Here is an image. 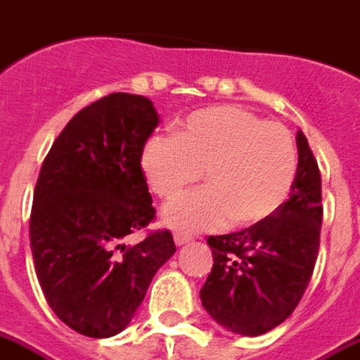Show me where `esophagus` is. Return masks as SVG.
<instances>
[{
  "label": "esophagus",
  "mask_w": 360,
  "mask_h": 360,
  "mask_svg": "<svg viewBox=\"0 0 360 360\" xmlns=\"http://www.w3.org/2000/svg\"><path fill=\"white\" fill-rule=\"evenodd\" d=\"M174 240H175V244H177V246H183V244H186V242L192 240V236L186 235V233H175Z\"/></svg>",
  "instance_id": "obj_1"
}]
</instances>
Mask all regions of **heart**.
<instances>
[{
  "label": "heart",
  "mask_w": 360,
  "mask_h": 360,
  "mask_svg": "<svg viewBox=\"0 0 360 360\" xmlns=\"http://www.w3.org/2000/svg\"><path fill=\"white\" fill-rule=\"evenodd\" d=\"M140 166L160 200L175 198L203 170L207 185L165 209L172 229L194 233L218 229L229 218L250 226L274 214L294 185L297 157L281 124L221 105L192 112L177 134L150 136Z\"/></svg>",
  "instance_id": "heart-1"
}]
</instances>
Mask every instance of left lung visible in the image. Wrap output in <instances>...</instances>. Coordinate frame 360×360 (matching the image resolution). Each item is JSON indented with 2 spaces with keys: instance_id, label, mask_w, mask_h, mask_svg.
<instances>
[{
  "instance_id": "left-lung-1",
  "label": "left lung",
  "mask_w": 360,
  "mask_h": 360,
  "mask_svg": "<svg viewBox=\"0 0 360 360\" xmlns=\"http://www.w3.org/2000/svg\"><path fill=\"white\" fill-rule=\"evenodd\" d=\"M297 170L290 198L264 220L209 236L212 270L201 305L227 331L259 337L290 316L316 264L322 229V177L307 136L297 131Z\"/></svg>"
}]
</instances>
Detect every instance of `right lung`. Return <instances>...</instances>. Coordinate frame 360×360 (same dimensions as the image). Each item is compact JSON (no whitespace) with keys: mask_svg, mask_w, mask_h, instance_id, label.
<instances>
[{"mask_svg":"<svg viewBox=\"0 0 360 360\" xmlns=\"http://www.w3.org/2000/svg\"><path fill=\"white\" fill-rule=\"evenodd\" d=\"M157 125L150 99L114 92L70 120L40 168L29 221L34 270L51 311L84 337L124 331L175 253L168 229L127 242L155 218L140 157Z\"/></svg>","mask_w":360,"mask_h":360,"instance_id":"right-lung-1","label":"right lung"}]
</instances>
